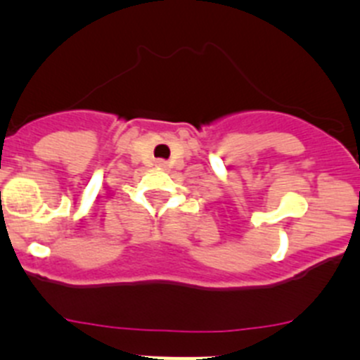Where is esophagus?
<instances>
[{
  "mask_svg": "<svg viewBox=\"0 0 360 360\" xmlns=\"http://www.w3.org/2000/svg\"><path fill=\"white\" fill-rule=\"evenodd\" d=\"M157 167H160V169H165L167 162L165 160H157Z\"/></svg>",
  "mask_w": 360,
  "mask_h": 360,
  "instance_id": "1",
  "label": "esophagus"
}]
</instances>
